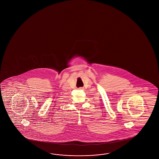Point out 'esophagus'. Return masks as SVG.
<instances>
[{"label":"esophagus","instance_id":"esophagus-1","mask_svg":"<svg viewBox=\"0 0 159 159\" xmlns=\"http://www.w3.org/2000/svg\"><path fill=\"white\" fill-rule=\"evenodd\" d=\"M78 90H83V89H84V88H78Z\"/></svg>","mask_w":159,"mask_h":159}]
</instances>
